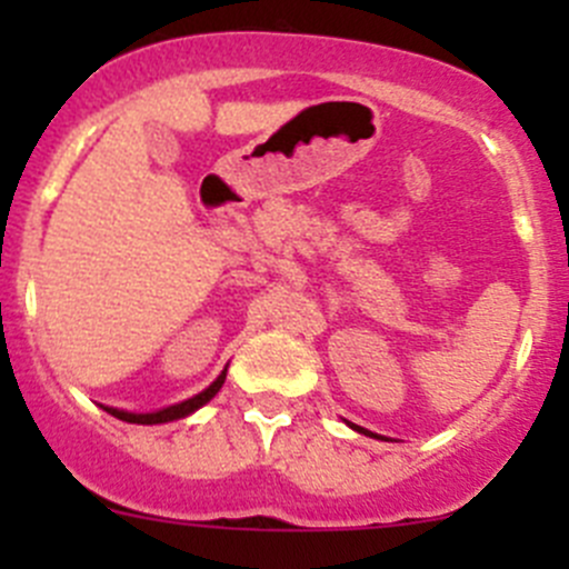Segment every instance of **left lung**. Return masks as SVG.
<instances>
[{"label":"left lung","instance_id":"8db88e82","mask_svg":"<svg viewBox=\"0 0 569 569\" xmlns=\"http://www.w3.org/2000/svg\"><path fill=\"white\" fill-rule=\"evenodd\" d=\"M349 427L355 429V432H363V435H369V438H377L375 432H369V429H363V427H358V423H349Z\"/></svg>","mask_w":569,"mask_h":569}]
</instances>
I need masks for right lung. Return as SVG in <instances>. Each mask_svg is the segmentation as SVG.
Returning <instances> with one entry per match:
<instances>
[{
  "instance_id": "obj_1",
  "label": "right lung",
  "mask_w": 569,
  "mask_h": 569,
  "mask_svg": "<svg viewBox=\"0 0 569 569\" xmlns=\"http://www.w3.org/2000/svg\"><path fill=\"white\" fill-rule=\"evenodd\" d=\"M228 371V369H226ZM226 371H222L220 377H217L214 382H211L206 391H200L198 396H192V399L187 401H178V405H170L164 407V410H157V412H126V410H114V407H104L109 416L120 418V421L126 423H168V421H178V418H187L189 412H194L198 407H203L206 401H211L217 396V391L222 388V382H226Z\"/></svg>"
}]
</instances>
